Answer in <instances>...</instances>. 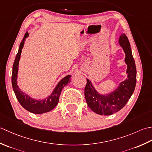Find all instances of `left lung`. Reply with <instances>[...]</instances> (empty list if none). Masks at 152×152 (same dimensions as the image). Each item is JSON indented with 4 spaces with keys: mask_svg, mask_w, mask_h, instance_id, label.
I'll use <instances>...</instances> for the list:
<instances>
[{
    "mask_svg": "<svg viewBox=\"0 0 152 152\" xmlns=\"http://www.w3.org/2000/svg\"><path fill=\"white\" fill-rule=\"evenodd\" d=\"M118 43L125 54V63L127 64V78L121 82L115 89L106 94L99 92L92 82L87 78L85 97L89 108L99 115H110L124 107L133 95L137 83V69L127 36L123 34Z\"/></svg>",
    "mask_w": 152,
    "mask_h": 152,
    "instance_id": "obj_1",
    "label": "left lung"
}]
</instances>
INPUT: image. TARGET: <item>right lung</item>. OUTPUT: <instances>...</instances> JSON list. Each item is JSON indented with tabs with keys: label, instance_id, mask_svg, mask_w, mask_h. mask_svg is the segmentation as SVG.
Segmentation results:
<instances>
[{
	"label": "right lung",
	"instance_id": "obj_1",
	"mask_svg": "<svg viewBox=\"0 0 152 152\" xmlns=\"http://www.w3.org/2000/svg\"><path fill=\"white\" fill-rule=\"evenodd\" d=\"M28 35L29 34H28V32H26L20 45H19L18 53L16 55L14 63L13 64L12 76V88L17 99L23 107L27 110V111L33 113V114H42L51 111L57 106L58 102H59L61 91H62L64 87L68 85V83L70 82L71 75L70 74L67 75L61 79L53 90L52 93L47 97L43 99H36L23 91L18 85V68L22 49L24 46L25 39L28 37Z\"/></svg>",
	"mask_w": 152,
	"mask_h": 152
}]
</instances>
